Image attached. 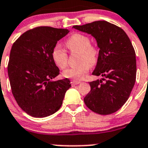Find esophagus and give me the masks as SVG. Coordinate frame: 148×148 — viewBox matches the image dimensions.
I'll use <instances>...</instances> for the list:
<instances>
[{"mask_svg": "<svg viewBox=\"0 0 148 148\" xmlns=\"http://www.w3.org/2000/svg\"><path fill=\"white\" fill-rule=\"evenodd\" d=\"M79 83H81V82H79V81H77V80L71 81V85H72V86H76V85H78V84Z\"/></svg>", "mask_w": 148, "mask_h": 148, "instance_id": "34e87169", "label": "esophagus"}]
</instances>
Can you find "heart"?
<instances>
[{
  "instance_id": "b5f03b06",
  "label": "heart",
  "mask_w": 148,
  "mask_h": 148,
  "mask_svg": "<svg viewBox=\"0 0 148 148\" xmlns=\"http://www.w3.org/2000/svg\"><path fill=\"white\" fill-rule=\"evenodd\" d=\"M66 45L71 52L79 54L77 62L79 64L66 69L62 75L66 78L74 79H82L89 70L90 66L97 64L99 58V49L97 46L90 44V38L82 34H74L66 40ZM53 60L60 69H64L68 64V54L60 44L53 48Z\"/></svg>"
}]
</instances>
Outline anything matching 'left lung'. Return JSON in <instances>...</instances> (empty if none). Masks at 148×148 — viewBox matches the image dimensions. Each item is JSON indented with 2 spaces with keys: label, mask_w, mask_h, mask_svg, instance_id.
<instances>
[{
  "label": "left lung",
  "mask_w": 148,
  "mask_h": 148,
  "mask_svg": "<svg viewBox=\"0 0 148 148\" xmlns=\"http://www.w3.org/2000/svg\"><path fill=\"white\" fill-rule=\"evenodd\" d=\"M96 39L99 54L92 74L101 79L90 82V91L85 97L88 108L101 115L115 113L130 97L136 77V53L123 29L105 21L74 26Z\"/></svg>",
  "instance_id": "8db88e82"
}]
</instances>
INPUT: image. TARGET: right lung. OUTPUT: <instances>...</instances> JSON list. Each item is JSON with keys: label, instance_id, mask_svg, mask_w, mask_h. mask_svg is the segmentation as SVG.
Segmentation results:
<instances>
[{"label": "right lung", "instance_id": "1", "mask_svg": "<svg viewBox=\"0 0 148 148\" xmlns=\"http://www.w3.org/2000/svg\"><path fill=\"white\" fill-rule=\"evenodd\" d=\"M69 32L40 26L24 32L13 43L8 64L12 92L21 108L32 116L57 112L71 87L68 78L52 80L60 74L51 55L53 48Z\"/></svg>", "mask_w": 148, "mask_h": 148}]
</instances>
